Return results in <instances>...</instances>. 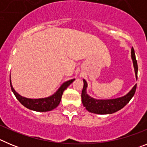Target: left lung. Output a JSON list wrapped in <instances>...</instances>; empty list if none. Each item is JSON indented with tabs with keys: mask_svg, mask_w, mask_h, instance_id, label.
Returning <instances> with one entry per match:
<instances>
[{
	"mask_svg": "<svg viewBox=\"0 0 147 147\" xmlns=\"http://www.w3.org/2000/svg\"><path fill=\"white\" fill-rule=\"evenodd\" d=\"M131 57L133 62L136 77L137 79L138 64L133 48L131 49ZM83 82H84V85H83V89L82 91V102L83 104V106L89 112L93 113L102 114V115L112 114L123 108L133 97L136 93V86H137V85H135L130 91L124 96L116 98H111V99H96L90 96L87 93L88 83L85 81V80H83Z\"/></svg>",
	"mask_w": 147,
	"mask_h": 147,
	"instance_id": "obj_1",
	"label": "left lung"
}]
</instances>
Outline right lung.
Listing matches in <instances>:
<instances>
[{
  "label": "right lung",
  "instance_id": "right-lung-1",
  "mask_svg": "<svg viewBox=\"0 0 147 147\" xmlns=\"http://www.w3.org/2000/svg\"><path fill=\"white\" fill-rule=\"evenodd\" d=\"M75 79H73V80L65 82L51 96L42 98H28L22 96L20 94H18L15 91V89L13 88L11 80H10V85H11V89L12 90L13 93L15 94L18 101L24 107L29 109V110H34V111H37V112H47V111H51V110H54V108L57 107L59 104L60 103L62 93H63L64 90Z\"/></svg>",
  "mask_w": 147,
  "mask_h": 147
}]
</instances>
